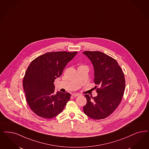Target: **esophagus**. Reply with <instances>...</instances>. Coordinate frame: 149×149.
I'll list each match as a JSON object with an SVG mask.
<instances>
[{"instance_id": "esophagus-1", "label": "esophagus", "mask_w": 149, "mask_h": 149, "mask_svg": "<svg viewBox=\"0 0 149 149\" xmlns=\"http://www.w3.org/2000/svg\"><path fill=\"white\" fill-rule=\"evenodd\" d=\"M80 94H78V93H72V95L74 97H77L78 96H79Z\"/></svg>"}]
</instances>
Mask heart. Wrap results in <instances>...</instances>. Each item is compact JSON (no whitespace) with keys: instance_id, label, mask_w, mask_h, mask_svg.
<instances>
[{"instance_id":"1","label":"heart","mask_w":149,"mask_h":149,"mask_svg":"<svg viewBox=\"0 0 149 149\" xmlns=\"http://www.w3.org/2000/svg\"><path fill=\"white\" fill-rule=\"evenodd\" d=\"M81 66H85L84 65H80L79 67H81Z\"/></svg>"}]
</instances>
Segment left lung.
Wrapping results in <instances>:
<instances>
[{"label": "left lung", "instance_id": "1", "mask_svg": "<svg viewBox=\"0 0 149 149\" xmlns=\"http://www.w3.org/2000/svg\"><path fill=\"white\" fill-rule=\"evenodd\" d=\"M94 68V83L97 95H85L87 103L84 112L90 118L100 120L107 118L119 106L125 88L124 74L117 61L99 51H85Z\"/></svg>", "mask_w": 149, "mask_h": 149}]
</instances>
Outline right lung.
Segmentation results:
<instances>
[{
  "label": "right lung",
  "mask_w": 149,
  "mask_h": 149,
  "mask_svg": "<svg viewBox=\"0 0 149 149\" xmlns=\"http://www.w3.org/2000/svg\"><path fill=\"white\" fill-rule=\"evenodd\" d=\"M77 52H54L42 55L28 67L23 81L26 100L38 116L51 119L59 115L69 100V93H54V82Z\"/></svg>",
  "instance_id": "right-lung-1"
}]
</instances>
